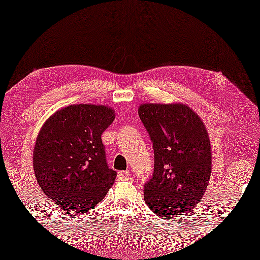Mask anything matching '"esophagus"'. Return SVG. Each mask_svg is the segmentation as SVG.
Returning a JSON list of instances; mask_svg holds the SVG:
<instances>
[{
    "instance_id": "esophagus-1",
    "label": "esophagus",
    "mask_w": 260,
    "mask_h": 260,
    "mask_svg": "<svg viewBox=\"0 0 260 260\" xmlns=\"http://www.w3.org/2000/svg\"><path fill=\"white\" fill-rule=\"evenodd\" d=\"M117 177L119 180H127L130 177V174L128 172H118Z\"/></svg>"
}]
</instances>
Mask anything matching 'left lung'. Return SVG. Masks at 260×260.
Segmentation results:
<instances>
[{"label":"left lung","instance_id":"left-lung-1","mask_svg":"<svg viewBox=\"0 0 260 260\" xmlns=\"http://www.w3.org/2000/svg\"><path fill=\"white\" fill-rule=\"evenodd\" d=\"M139 116L154 149V172L144 200L157 215L191 210L205 194L211 176V142L202 119L181 103L141 104Z\"/></svg>","mask_w":260,"mask_h":260}]
</instances>
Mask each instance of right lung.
Returning a JSON list of instances; mask_svg holds the SVG:
<instances>
[{
  "mask_svg": "<svg viewBox=\"0 0 260 260\" xmlns=\"http://www.w3.org/2000/svg\"><path fill=\"white\" fill-rule=\"evenodd\" d=\"M105 105L75 104L49 117L34 147L32 165L41 190L68 213L97 206L117 173L107 166L102 135L115 120Z\"/></svg>",
  "mask_w": 260,
  "mask_h": 260,
  "instance_id": "add662e5",
  "label": "right lung"
}]
</instances>
